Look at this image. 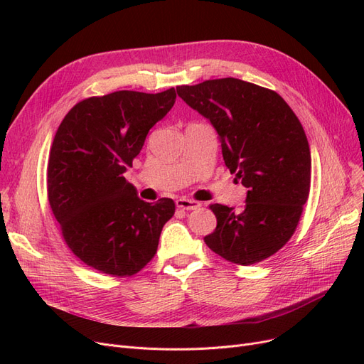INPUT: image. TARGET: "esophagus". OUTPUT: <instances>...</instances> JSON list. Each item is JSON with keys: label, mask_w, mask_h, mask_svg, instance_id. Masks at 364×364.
Here are the masks:
<instances>
[{"label": "esophagus", "mask_w": 364, "mask_h": 364, "mask_svg": "<svg viewBox=\"0 0 364 364\" xmlns=\"http://www.w3.org/2000/svg\"><path fill=\"white\" fill-rule=\"evenodd\" d=\"M177 207L181 208V210H196V208L201 207V204L195 201V199L180 198V199H177Z\"/></svg>", "instance_id": "34e87169"}]
</instances>
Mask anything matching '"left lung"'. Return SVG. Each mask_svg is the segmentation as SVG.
Returning a JSON list of instances; mask_svg holds the SVG:
<instances>
[{
	"mask_svg": "<svg viewBox=\"0 0 364 364\" xmlns=\"http://www.w3.org/2000/svg\"><path fill=\"white\" fill-rule=\"evenodd\" d=\"M177 93L215 127L225 166L248 189L242 210L210 205L218 225L204 242L242 266L274 255L295 232L310 192V146L296 114L277 92L231 77Z\"/></svg>",
	"mask_w": 364,
	"mask_h": 364,
	"instance_id": "left-lung-1",
	"label": "left lung"
}]
</instances>
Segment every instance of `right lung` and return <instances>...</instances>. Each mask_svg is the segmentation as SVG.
I'll list each match as a JSON object with an SVG mask.
<instances>
[{
	"instance_id": "right-lung-1",
	"label": "right lung",
	"mask_w": 364,
	"mask_h": 364,
	"mask_svg": "<svg viewBox=\"0 0 364 364\" xmlns=\"http://www.w3.org/2000/svg\"><path fill=\"white\" fill-rule=\"evenodd\" d=\"M175 98L173 87L113 92L80 101L58 125L46 171L48 201L69 250L102 274L132 277L144 269L175 213L171 198L146 203L124 177Z\"/></svg>"
}]
</instances>
